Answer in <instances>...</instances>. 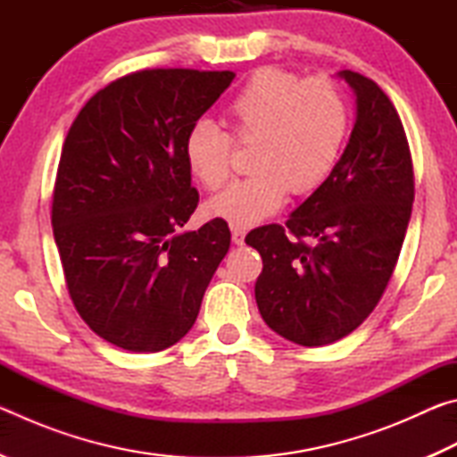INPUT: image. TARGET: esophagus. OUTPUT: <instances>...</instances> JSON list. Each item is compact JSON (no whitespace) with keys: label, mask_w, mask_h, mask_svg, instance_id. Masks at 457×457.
Listing matches in <instances>:
<instances>
[{"label":"esophagus","mask_w":457,"mask_h":457,"mask_svg":"<svg viewBox=\"0 0 457 457\" xmlns=\"http://www.w3.org/2000/svg\"><path fill=\"white\" fill-rule=\"evenodd\" d=\"M245 237V228L242 226H231V239H234L236 245H242Z\"/></svg>","instance_id":"1"}]
</instances>
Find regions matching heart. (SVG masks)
<instances>
[{"mask_svg":"<svg viewBox=\"0 0 457 457\" xmlns=\"http://www.w3.org/2000/svg\"><path fill=\"white\" fill-rule=\"evenodd\" d=\"M223 133L199 120L185 137V161L207 191L231 175L237 146H253L252 175L210 201L215 218L252 226L280 210L290 191L306 195L327 181L349 133V106L330 79H300L280 68H260L223 106Z\"/></svg>","mask_w":457,"mask_h":457,"instance_id":"1","label":"heart"}]
</instances>
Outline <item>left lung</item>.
Segmentation results:
<instances>
[{
	"mask_svg": "<svg viewBox=\"0 0 457 457\" xmlns=\"http://www.w3.org/2000/svg\"><path fill=\"white\" fill-rule=\"evenodd\" d=\"M340 76L357 95L343 157L286 226L270 223L245 236L264 262L256 280L262 319L303 346L335 343L375 311L415 197L411 151L395 106L367 76Z\"/></svg>",
	"mask_w": 457,
	"mask_h": 457,
	"instance_id": "1",
	"label": "left lung"
}]
</instances>
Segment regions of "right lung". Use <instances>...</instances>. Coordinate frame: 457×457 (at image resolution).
Instances as JSON below:
<instances>
[{
    "label": "right lung",
    "instance_id": "add662e5",
    "mask_svg": "<svg viewBox=\"0 0 457 457\" xmlns=\"http://www.w3.org/2000/svg\"><path fill=\"white\" fill-rule=\"evenodd\" d=\"M234 72L145 68L98 90L68 130L52 228L72 304L100 338L133 353L187 335L229 250L215 218L179 231L199 204L185 137Z\"/></svg>",
    "mask_w": 457,
    "mask_h": 457
}]
</instances>
